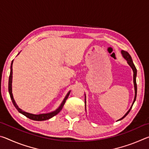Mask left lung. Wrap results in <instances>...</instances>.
Listing matches in <instances>:
<instances>
[{
    "label": "left lung",
    "mask_w": 149,
    "mask_h": 149,
    "mask_svg": "<svg viewBox=\"0 0 149 149\" xmlns=\"http://www.w3.org/2000/svg\"><path fill=\"white\" fill-rule=\"evenodd\" d=\"M122 55H123V56L124 57V58H125L126 60H127L128 64H129V65H130L131 68H132V70H133V82H134V87H135V95L134 100H133V104H132V107H131L130 109L129 110H128L127 112L126 113V114H125L124 116H123L122 118H121V119H120L119 120H122L123 118H124L126 116H127L128 114H129V112H130V110H131V109H132L133 105V104H134V102H135V100H136V97H137V83H136V76H137V69H136L135 65H134V64H133V60H132V57H131L130 54L128 53L127 52L124 51V50H122ZM85 100H86V99H85V102H86V101H85Z\"/></svg>",
    "instance_id": "obj_1"
}]
</instances>
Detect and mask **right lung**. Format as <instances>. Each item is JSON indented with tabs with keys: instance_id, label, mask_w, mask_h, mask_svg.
Returning a JSON list of instances; mask_svg holds the SVG:
<instances>
[{
	"instance_id": "add662e5",
	"label": "right lung",
	"mask_w": 149,
	"mask_h": 149,
	"mask_svg": "<svg viewBox=\"0 0 149 149\" xmlns=\"http://www.w3.org/2000/svg\"><path fill=\"white\" fill-rule=\"evenodd\" d=\"M12 63H13V61L12 62V64H11V66H10V76H9V80H8V91H9V94L10 96V98H11V100L12 101V103H13L14 106L15 107V108H16L18 111L19 112L21 113L24 116H26L27 118H29V119H31L32 120H35V121H44V120H49L50 118H52L54 116H56V114H58L60 112V111L62 110V108L63 107V106L65 104V100L68 99V96L70 93V91L68 92V93L67 95L65 96L64 100H63L62 103L61 104V105L60 106V107L58 108L56 110L54 111V112H50L49 113V114H39V115H35V114H29V113H27L24 112L22 110L20 109V108L17 107V104H16V102H15V100L13 98V95H12Z\"/></svg>"
}]
</instances>
